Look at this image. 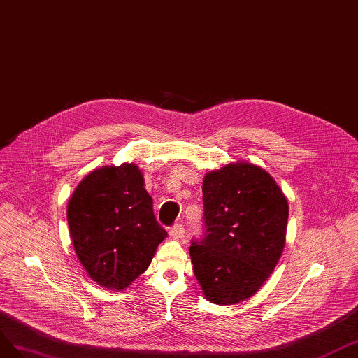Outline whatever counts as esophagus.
<instances>
[{
  "label": "esophagus",
  "mask_w": 358,
  "mask_h": 358,
  "mask_svg": "<svg viewBox=\"0 0 358 358\" xmlns=\"http://www.w3.org/2000/svg\"><path fill=\"white\" fill-rule=\"evenodd\" d=\"M169 236L173 240H181L185 237V227L181 223H176L173 227L169 229Z\"/></svg>",
  "instance_id": "obj_1"
}]
</instances>
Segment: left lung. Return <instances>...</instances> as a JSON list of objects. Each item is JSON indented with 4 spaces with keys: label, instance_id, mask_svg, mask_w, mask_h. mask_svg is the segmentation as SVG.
<instances>
[{
    "label": "left lung",
    "instance_id": "obj_1",
    "mask_svg": "<svg viewBox=\"0 0 358 358\" xmlns=\"http://www.w3.org/2000/svg\"><path fill=\"white\" fill-rule=\"evenodd\" d=\"M201 240H192L193 273L203 297L236 304L270 278L285 248L288 201L267 171L252 163H229L202 182Z\"/></svg>",
    "mask_w": 358,
    "mask_h": 358
}]
</instances>
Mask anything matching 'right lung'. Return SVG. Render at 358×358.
Segmentation results:
<instances>
[{
    "instance_id": "right-lung-1",
    "label": "right lung",
    "mask_w": 358,
    "mask_h": 358,
    "mask_svg": "<svg viewBox=\"0 0 358 358\" xmlns=\"http://www.w3.org/2000/svg\"><path fill=\"white\" fill-rule=\"evenodd\" d=\"M67 222L80 264L108 289L122 291L139 278L168 236L135 163L90 172L69 201Z\"/></svg>"
}]
</instances>
